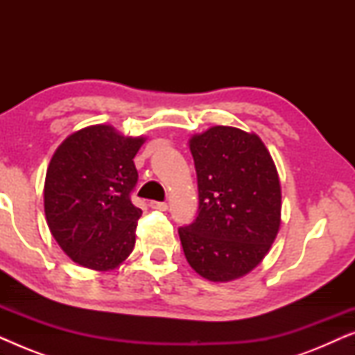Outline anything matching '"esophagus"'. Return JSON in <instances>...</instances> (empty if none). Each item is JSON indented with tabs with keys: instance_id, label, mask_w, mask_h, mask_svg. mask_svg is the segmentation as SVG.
Segmentation results:
<instances>
[{
	"instance_id": "obj_1",
	"label": "esophagus",
	"mask_w": 355,
	"mask_h": 355,
	"mask_svg": "<svg viewBox=\"0 0 355 355\" xmlns=\"http://www.w3.org/2000/svg\"><path fill=\"white\" fill-rule=\"evenodd\" d=\"M150 207L155 208V210H159V211H166L168 210V203L166 202H150Z\"/></svg>"
}]
</instances>
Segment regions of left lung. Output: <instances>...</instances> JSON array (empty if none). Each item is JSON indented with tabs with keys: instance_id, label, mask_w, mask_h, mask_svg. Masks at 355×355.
Instances as JSON below:
<instances>
[{
	"instance_id": "obj_1",
	"label": "left lung",
	"mask_w": 355,
	"mask_h": 355,
	"mask_svg": "<svg viewBox=\"0 0 355 355\" xmlns=\"http://www.w3.org/2000/svg\"><path fill=\"white\" fill-rule=\"evenodd\" d=\"M189 147L198 184V215L179 227L189 265L215 283L255 268L281 225V186L273 158L257 134L215 125Z\"/></svg>"
}]
</instances>
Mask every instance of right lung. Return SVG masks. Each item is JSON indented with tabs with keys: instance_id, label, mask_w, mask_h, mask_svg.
Here are the masks:
<instances>
[{
	"instance_id": "1",
	"label": "right lung",
	"mask_w": 355,
	"mask_h": 355,
	"mask_svg": "<svg viewBox=\"0 0 355 355\" xmlns=\"http://www.w3.org/2000/svg\"><path fill=\"white\" fill-rule=\"evenodd\" d=\"M145 137H124L111 125H89L56 148L43 202L53 237L85 268L119 266L135 245L142 210L130 202L137 184L134 157Z\"/></svg>"
}]
</instances>
